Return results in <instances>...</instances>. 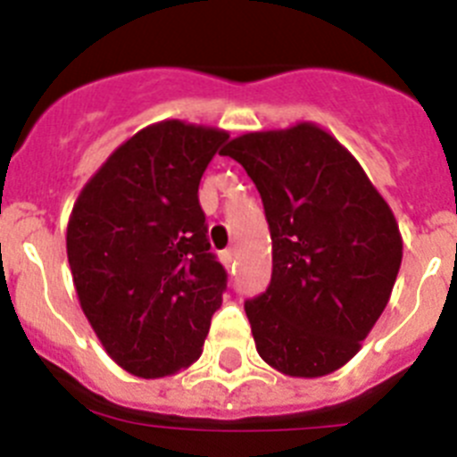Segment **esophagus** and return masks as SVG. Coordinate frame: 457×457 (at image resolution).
<instances>
[{
  "label": "esophagus",
  "instance_id": "1",
  "mask_svg": "<svg viewBox=\"0 0 457 457\" xmlns=\"http://www.w3.org/2000/svg\"><path fill=\"white\" fill-rule=\"evenodd\" d=\"M220 258L226 268H233V265H236V252H233V249H226V252H221Z\"/></svg>",
  "mask_w": 457,
  "mask_h": 457
}]
</instances>
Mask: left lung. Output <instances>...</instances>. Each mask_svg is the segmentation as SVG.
<instances>
[{"instance_id":"1","label":"left lung","mask_w":457,"mask_h":457,"mask_svg":"<svg viewBox=\"0 0 457 457\" xmlns=\"http://www.w3.org/2000/svg\"><path fill=\"white\" fill-rule=\"evenodd\" d=\"M221 153L253 180L272 237V281L245 302L258 354L290 378L334 373L359 353L401 270L389 204L316 123L247 132Z\"/></svg>"}]
</instances>
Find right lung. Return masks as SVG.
<instances>
[{
    "instance_id": "obj_1",
    "label": "right lung",
    "mask_w": 457,
    "mask_h": 457,
    "mask_svg": "<svg viewBox=\"0 0 457 457\" xmlns=\"http://www.w3.org/2000/svg\"><path fill=\"white\" fill-rule=\"evenodd\" d=\"M228 132L160 120L123 141L72 205L66 252L79 306L116 364L167 378L204 353L226 270L210 253L199 183Z\"/></svg>"
}]
</instances>
